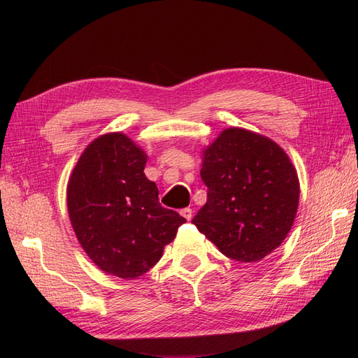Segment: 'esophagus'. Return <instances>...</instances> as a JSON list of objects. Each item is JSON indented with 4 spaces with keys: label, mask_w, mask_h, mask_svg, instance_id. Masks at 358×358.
Returning <instances> with one entry per match:
<instances>
[{
    "label": "esophagus",
    "mask_w": 358,
    "mask_h": 358,
    "mask_svg": "<svg viewBox=\"0 0 358 358\" xmlns=\"http://www.w3.org/2000/svg\"><path fill=\"white\" fill-rule=\"evenodd\" d=\"M180 214L183 215V217L187 220V222H189V220L192 218V209H189V208H186V209H181Z\"/></svg>",
    "instance_id": "34e87169"
}]
</instances>
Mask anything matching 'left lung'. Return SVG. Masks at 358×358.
Here are the masks:
<instances>
[{
  "label": "left lung",
  "instance_id": "1",
  "mask_svg": "<svg viewBox=\"0 0 358 358\" xmlns=\"http://www.w3.org/2000/svg\"><path fill=\"white\" fill-rule=\"evenodd\" d=\"M208 201L192 223L226 257L260 262L287 237L300 181L286 152L269 136L227 127L203 150Z\"/></svg>",
  "mask_w": 358,
  "mask_h": 358
}]
</instances>
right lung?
Here are the masks:
<instances>
[{"label": "right lung", "instance_id": "obj_1", "mask_svg": "<svg viewBox=\"0 0 358 358\" xmlns=\"http://www.w3.org/2000/svg\"><path fill=\"white\" fill-rule=\"evenodd\" d=\"M148 155L123 132L96 136L67 181V212L87 257L108 275L134 280L162 258L186 220L158 201Z\"/></svg>", "mask_w": 358, "mask_h": 358}]
</instances>
